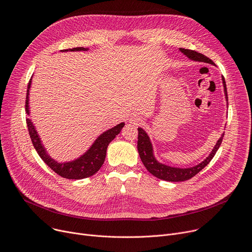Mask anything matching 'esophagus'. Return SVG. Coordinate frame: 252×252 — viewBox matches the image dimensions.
Instances as JSON below:
<instances>
[{
	"label": "esophagus",
	"mask_w": 252,
	"mask_h": 252,
	"mask_svg": "<svg viewBox=\"0 0 252 252\" xmlns=\"http://www.w3.org/2000/svg\"><path fill=\"white\" fill-rule=\"evenodd\" d=\"M129 123L132 124V125H135V126H138L142 123V119L136 115H133L129 118Z\"/></svg>",
	"instance_id": "obj_1"
}]
</instances>
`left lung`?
<instances>
[{"label":"left lung","instance_id":"left-lung-1","mask_svg":"<svg viewBox=\"0 0 252 252\" xmlns=\"http://www.w3.org/2000/svg\"><path fill=\"white\" fill-rule=\"evenodd\" d=\"M179 51H181L184 55H186L189 59L195 61V62H203V63H211L214 64V63L207 57H205L204 55L197 53L195 51L192 50H188V49H183L179 48ZM222 84H223V90H224V94H225V98L226 101L228 99L227 96V90H226V84H225V80L222 77ZM138 130V137H137V151H138V155L139 158L143 163V165L146 166V168L156 177L162 179V181H166V182H185L188 181V179H190L191 177H193L195 174H197L202 168H204L209 161L212 159V158L214 157V155L217 154L218 150L220 149L221 142H222V138L224 133L221 134L220 138L218 140V142L215 143V146L212 150V152L209 154V156L200 163H198L195 166L192 167H189V168H179V167H172L169 165H165L163 163H160L157 160V158H155L154 155V149H153V145L151 142L150 136L148 135V133L145 131V129H142L141 127L137 128Z\"/></svg>","mask_w":252,"mask_h":252}]
</instances>
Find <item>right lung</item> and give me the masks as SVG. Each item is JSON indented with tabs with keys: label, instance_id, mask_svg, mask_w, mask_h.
Here are the masks:
<instances>
[{
	"label": "right lung",
	"instance_id": "add662e5",
	"mask_svg": "<svg viewBox=\"0 0 252 252\" xmlns=\"http://www.w3.org/2000/svg\"><path fill=\"white\" fill-rule=\"evenodd\" d=\"M75 52V51H88V49L80 47V48H73L63 50L62 52ZM32 85V79L29 82L28 90H27V97H26V112L30 115L29 109V94H30V88ZM27 126L29 129V133L32 142V146L39 154L40 158L47 163L50 168H52L57 174L62 177L67 179H83L86 177H90L94 175L97 170L101 167L104 162L105 155L107 146L110 142L121 132L122 128L125 126V123H121L116 126L107 129L103 133H101L92 145V147L79 158L67 161V162H58L53 159L48 154L46 149L44 148L42 140L38 134V131L35 130L34 126L32 125L30 119H27Z\"/></svg>",
	"mask_w": 252,
	"mask_h": 252
}]
</instances>
